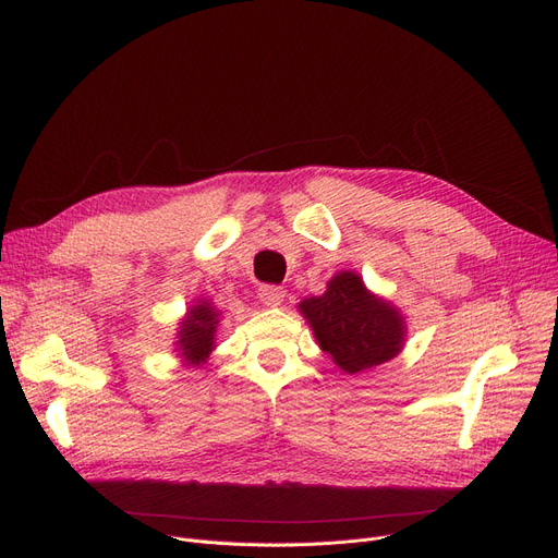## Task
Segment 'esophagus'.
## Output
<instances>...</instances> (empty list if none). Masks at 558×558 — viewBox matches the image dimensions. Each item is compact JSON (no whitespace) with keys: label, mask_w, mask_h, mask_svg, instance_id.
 <instances>
[{"label":"esophagus","mask_w":558,"mask_h":558,"mask_svg":"<svg viewBox=\"0 0 558 558\" xmlns=\"http://www.w3.org/2000/svg\"><path fill=\"white\" fill-rule=\"evenodd\" d=\"M259 301L269 307H278L284 301V289L278 284H262L259 287Z\"/></svg>","instance_id":"obj_1"}]
</instances>
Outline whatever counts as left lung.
<instances>
[{"label":"left lung","instance_id":"8db88e82","mask_svg":"<svg viewBox=\"0 0 558 558\" xmlns=\"http://www.w3.org/2000/svg\"><path fill=\"white\" fill-rule=\"evenodd\" d=\"M299 307L318 345L348 373L389 362L404 341L402 316L389 303L371 296L360 276L350 271L335 276L324 296L305 299Z\"/></svg>","mask_w":558,"mask_h":558}]
</instances>
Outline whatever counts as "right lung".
<instances>
[{"instance_id":"add662e5","label":"right lung","mask_w":558,"mask_h":558,"mask_svg":"<svg viewBox=\"0 0 558 558\" xmlns=\"http://www.w3.org/2000/svg\"><path fill=\"white\" fill-rule=\"evenodd\" d=\"M217 324L219 318L210 303L203 301L201 305H194V310H190V316L187 320H183V328H181V341H179L183 350L181 355L192 364H198L208 357V353L213 350Z\"/></svg>"}]
</instances>
